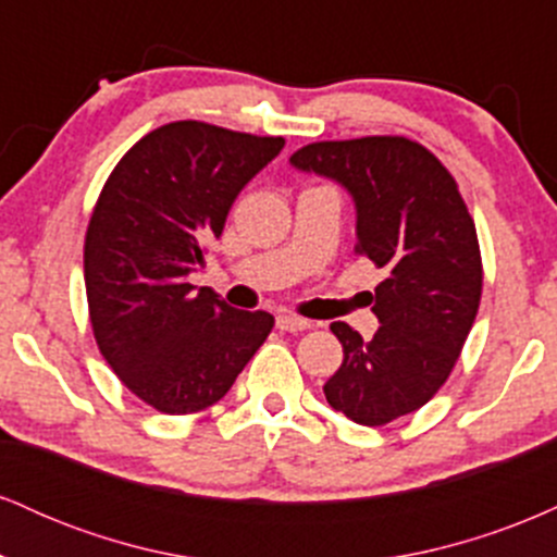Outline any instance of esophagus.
Listing matches in <instances>:
<instances>
[{
    "instance_id": "obj_1",
    "label": "esophagus",
    "mask_w": 557,
    "mask_h": 557,
    "mask_svg": "<svg viewBox=\"0 0 557 557\" xmlns=\"http://www.w3.org/2000/svg\"><path fill=\"white\" fill-rule=\"evenodd\" d=\"M277 327L283 332H304L311 327V322L309 319L296 317V314H283V317H277Z\"/></svg>"
}]
</instances>
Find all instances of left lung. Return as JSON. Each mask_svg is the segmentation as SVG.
<instances>
[{
    "mask_svg": "<svg viewBox=\"0 0 557 557\" xmlns=\"http://www.w3.org/2000/svg\"><path fill=\"white\" fill-rule=\"evenodd\" d=\"M290 162L350 190L356 253L385 270L372 298L382 327L363 341L332 322L343 363L324 385L335 411L385 426L430 403L456 367L482 300L476 225L456 177L406 136L319 140Z\"/></svg>",
    "mask_w": 557,
    "mask_h": 557,
    "instance_id": "8db88e82",
    "label": "left lung"
}]
</instances>
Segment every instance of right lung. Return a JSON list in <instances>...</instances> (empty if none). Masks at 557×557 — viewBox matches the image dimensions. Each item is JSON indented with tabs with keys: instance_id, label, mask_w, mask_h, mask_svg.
Wrapping results in <instances>:
<instances>
[{
	"instance_id": "1",
	"label": "right lung",
	"mask_w": 557,
	"mask_h": 557,
	"mask_svg": "<svg viewBox=\"0 0 557 557\" xmlns=\"http://www.w3.org/2000/svg\"><path fill=\"white\" fill-rule=\"evenodd\" d=\"M285 146L181 120L146 133L101 188L83 246L88 317L101 356L146 406L196 413L225 398L274 327L188 283L243 185Z\"/></svg>"
}]
</instances>
